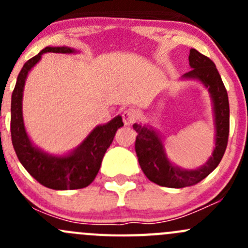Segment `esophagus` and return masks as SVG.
I'll return each mask as SVG.
<instances>
[{"mask_svg": "<svg viewBox=\"0 0 248 248\" xmlns=\"http://www.w3.org/2000/svg\"><path fill=\"white\" fill-rule=\"evenodd\" d=\"M122 120H124V124L127 126H131L136 122L137 120V114L133 109H127L122 112Z\"/></svg>", "mask_w": 248, "mask_h": 248, "instance_id": "obj_1", "label": "esophagus"}]
</instances>
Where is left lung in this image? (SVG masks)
<instances>
[{"label":"left lung","mask_w":248,"mask_h":248,"mask_svg":"<svg viewBox=\"0 0 248 248\" xmlns=\"http://www.w3.org/2000/svg\"><path fill=\"white\" fill-rule=\"evenodd\" d=\"M188 60L192 71L187 72L184 78L199 79L202 81L209 89L214 101L216 144L212 157H210L207 163L196 170H182L174 167L167 159L158 134L152 128L133 124V128L138 133L136 139V152L140 168L150 181L170 188L189 187L201 182L218 166L228 144L229 101L221 76L214 62L198 50H189Z\"/></svg>","instance_id":"obj_1"}]
</instances>
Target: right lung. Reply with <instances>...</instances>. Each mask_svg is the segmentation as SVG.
<instances>
[{
    "label": "right lung",
    "mask_w": 248,
    "mask_h": 248,
    "mask_svg": "<svg viewBox=\"0 0 248 248\" xmlns=\"http://www.w3.org/2000/svg\"><path fill=\"white\" fill-rule=\"evenodd\" d=\"M73 51V49L67 46H46L42 50L24 64L12 94L11 134L17 158L39 184L59 191L80 189L89 186L98 174L102 159L112 142L115 133L124 126L121 116H117L107 124L96 127L76 151L64 157L49 156L31 144L25 131L21 110L22 91L27 74L44 52L69 54Z\"/></svg>",
    "instance_id": "obj_1"
}]
</instances>
